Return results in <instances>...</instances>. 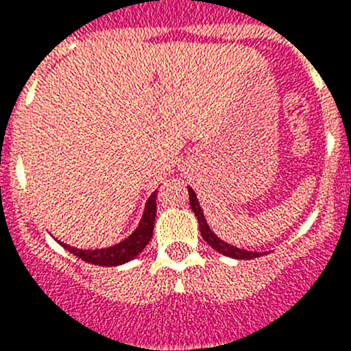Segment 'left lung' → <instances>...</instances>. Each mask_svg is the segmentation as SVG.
I'll use <instances>...</instances> for the list:
<instances>
[{"instance_id":"8db88e82","label":"left lung","mask_w":351,"mask_h":351,"mask_svg":"<svg viewBox=\"0 0 351 351\" xmlns=\"http://www.w3.org/2000/svg\"><path fill=\"white\" fill-rule=\"evenodd\" d=\"M188 191H190V206H191V209H193L195 216L198 218V225H200V234H202V237L206 239V243L209 244V246H213L214 250L218 251V253H223V255L232 256V258H237V260H251V258H256V256L262 255V253H253V251L239 250V247L230 246V244L223 243L221 239L216 237V235L210 232L206 218H204V213H202V209H200V204H198L195 191L191 190V188H188Z\"/></svg>"}]
</instances>
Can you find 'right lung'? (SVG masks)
Returning a JSON list of instances; mask_svg holds the SVG:
<instances>
[{
  "mask_svg": "<svg viewBox=\"0 0 351 351\" xmlns=\"http://www.w3.org/2000/svg\"><path fill=\"white\" fill-rule=\"evenodd\" d=\"M156 191L151 195L145 206L144 216L138 225V228L130 235L126 241L119 243L117 246L107 247V250H77V247H70L63 244L64 250L79 256L84 262L93 263V265H105V267H112V265H121V263L128 262V260L135 258V256L147 246V243L153 237V226L154 218H156Z\"/></svg>",
  "mask_w": 351,
  "mask_h": 351,
  "instance_id": "obj_1",
  "label": "right lung"
}]
</instances>
